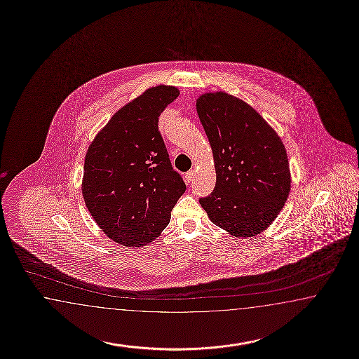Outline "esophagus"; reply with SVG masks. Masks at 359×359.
Listing matches in <instances>:
<instances>
[{
  "label": "esophagus",
  "instance_id": "1",
  "mask_svg": "<svg viewBox=\"0 0 359 359\" xmlns=\"http://www.w3.org/2000/svg\"><path fill=\"white\" fill-rule=\"evenodd\" d=\"M194 176H196V171H194V170L188 171V172L185 174V182H187V183H191V180L194 179Z\"/></svg>",
  "mask_w": 359,
  "mask_h": 359
}]
</instances>
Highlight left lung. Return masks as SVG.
Instances as JSON below:
<instances>
[{
	"mask_svg": "<svg viewBox=\"0 0 359 359\" xmlns=\"http://www.w3.org/2000/svg\"><path fill=\"white\" fill-rule=\"evenodd\" d=\"M196 108L216 171L215 189L199 203L231 236L255 237L276 220L291 191L286 148L274 128L239 97L206 93Z\"/></svg>",
	"mask_w": 359,
	"mask_h": 359,
	"instance_id": "8db88e82",
	"label": "left lung"
}]
</instances>
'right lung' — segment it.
<instances>
[{"instance_id": "right-lung-1", "label": "right lung", "mask_w": 359, "mask_h": 359, "mask_svg": "<svg viewBox=\"0 0 359 359\" xmlns=\"http://www.w3.org/2000/svg\"><path fill=\"white\" fill-rule=\"evenodd\" d=\"M179 94L166 85L145 90L88 145L82 196L100 229L122 246L142 248L157 238L187 189L158 131L161 113Z\"/></svg>"}]
</instances>
